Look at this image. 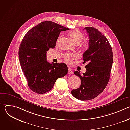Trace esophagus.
<instances>
[{
    "label": "esophagus",
    "mask_w": 130,
    "mask_h": 130,
    "mask_svg": "<svg viewBox=\"0 0 130 130\" xmlns=\"http://www.w3.org/2000/svg\"><path fill=\"white\" fill-rule=\"evenodd\" d=\"M68 73L70 74V75H72V74L73 73V71H72L71 68L70 67H68Z\"/></svg>",
    "instance_id": "34e87169"
}]
</instances>
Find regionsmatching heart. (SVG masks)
Segmentation results:
<instances>
[{"instance_id": "1", "label": "heart", "mask_w": 130, "mask_h": 130, "mask_svg": "<svg viewBox=\"0 0 130 130\" xmlns=\"http://www.w3.org/2000/svg\"><path fill=\"white\" fill-rule=\"evenodd\" d=\"M68 35L71 42L75 45L79 44L84 39L83 34L81 32H80L79 30L77 29H74L70 31L68 33ZM62 35L59 36V38L57 40V43L61 40V39H62ZM88 44L87 43H84L82 45V49L85 50L88 48ZM76 57V55L75 54H66L64 55L63 58L64 61L66 63L70 64L72 62V61L73 59H75Z\"/></svg>"}]
</instances>
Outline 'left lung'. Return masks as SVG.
Masks as SVG:
<instances>
[{
  "label": "left lung",
  "mask_w": 130,
  "mask_h": 130,
  "mask_svg": "<svg viewBox=\"0 0 130 130\" xmlns=\"http://www.w3.org/2000/svg\"><path fill=\"white\" fill-rule=\"evenodd\" d=\"M88 34L89 47L83 54V63L86 71L81 75L74 73L81 79V84L76 89H72V95L80 100H89L100 95L109 80L113 62L112 49L107 39L94 27L84 28Z\"/></svg>",
  "instance_id": "obj_1"
}]
</instances>
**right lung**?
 Here are the masks:
<instances>
[{
  "instance_id": "1",
  "label": "right lung",
  "mask_w": 130,
  "mask_h": 130,
  "mask_svg": "<svg viewBox=\"0 0 130 130\" xmlns=\"http://www.w3.org/2000/svg\"><path fill=\"white\" fill-rule=\"evenodd\" d=\"M69 29L51 21H45L31 29L21 44L18 55L30 89L43 94L52 89L56 80L66 76L67 65L63 63H49L46 53L55 47L61 31Z\"/></svg>"
}]
</instances>
